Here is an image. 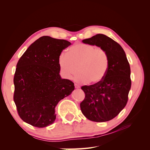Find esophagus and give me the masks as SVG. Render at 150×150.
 Listing matches in <instances>:
<instances>
[{
    "label": "esophagus",
    "mask_w": 150,
    "mask_h": 150,
    "mask_svg": "<svg viewBox=\"0 0 150 150\" xmlns=\"http://www.w3.org/2000/svg\"><path fill=\"white\" fill-rule=\"evenodd\" d=\"M74 86H75V88H76V89H78L80 88V86L77 84H74Z\"/></svg>",
    "instance_id": "34e87169"
}]
</instances>
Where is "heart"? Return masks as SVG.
I'll return each instance as SVG.
<instances>
[{
	"label": "heart",
	"instance_id": "obj_1",
	"mask_svg": "<svg viewBox=\"0 0 150 150\" xmlns=\"http://www.w3.org/2000/svg\"><path fill=\"white\" fill-rule=\"evenodd\" d=\"M58 63L64 78L71 79L78 69L77 81L96 84L105 77L110 61L104 50L91 44L77 43L69 47L67 54L59 56Z\"/></svg>",
	"mask_w": 150,
	"mask_h": 150
}]
</instances>
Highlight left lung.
I'll list each match as a JSON object with an SVG mask.
<instances>
[{
  "mask_svg": "<svg viewBox=\"0 0 150 150\" xmlns=\"http://www.w3.org/2000/svg\"><path fill=\"white\" fill-rule=\"evenodd\" d=\"M105 51L110 64L100 83L81 87L85 98L81 103L83 114L88 120L105 122L115 117L126 105L131 88L130 66L120 45L106 35L98 34L83 40Z\"/></svg>",
  "mask_w": 150,
  "mask_h": 150,
  "instance_id": "8db88e82",
  "label": "left lung"
}]
</instances>
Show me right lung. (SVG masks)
Wrapping results in <instances>:
<instances>
[{"mask_svg":"<svg viewBox=\"0 0 150 150\" xmlns=\"http://www.w3.org/2000/svg\"><path fill=\"white\" fill-rule=\"evenodd\" d=\"M71 44L66 40L42 36L18 61L13 78V101L21 118L38 128L52 125L55 108L74 90V83L62 79L59 56Z\"/></svg>","mask_w":150,"mask_h":150,"instance_id":"right-lung-1","label":"right lung"}]
</instances>
